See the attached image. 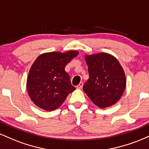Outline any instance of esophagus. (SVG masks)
I'll list each match as a JSON object with an SVG mask.
<instances>
[{
	"label": "esophagus",
	"mask_w": 149,
	"mask_h": 149,
	"mask_svg": "<svg viewBox=\"0 0 149 149\" xmlns=\"http://www.w3.org/2000/svg\"><path fill=\"white\" fill-rule=\"evenodd\" d=\"M83 83H82V82H80L79 84L77 85L76 88H77V89H81L82 88H83Z\"/></svg>",
	"instance_id": "esophagus-1"
}]
</instances>
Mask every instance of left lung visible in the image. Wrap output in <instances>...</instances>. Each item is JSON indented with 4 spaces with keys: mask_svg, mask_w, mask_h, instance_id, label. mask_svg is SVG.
Instances as JSON below:
<instances>
[{
    "mask_svg": "<svg viewBox=\"0 0 149 149\" xmlns=\"http://www.w3.org/2000/svg\"><path fill=\"white\" fill-rule=\"evenodd\" d=\"M89 79L83 91L95 105L104 109L115 104L126 87L124 70L118 59L109 53L85 54Z\"/></svg>",
    "mask_w": 149,
    "mask_h": 149,
    "instance_id": "left-lung-1",
    "label": "left lung"
}]
</instances>
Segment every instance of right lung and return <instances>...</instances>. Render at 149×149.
<instances>
[{
    "label": "right lung",
    "mask_w": 149,
    "mask_h": 149,
    "mask_svg": "<svg viewBox=\"0 0 149 149\" xmlns=\"http://www.w3.org/2000/svg\"><path fill=\"white\" fill-rule=\"evenodd\" d=\"M78 53L76 50L46 52L36 58L29 72L26 89L38 107L45 111L55 110L76 90L64 69Z\"/></svg>",
    "instance_id": "add662e5"
}]
</instances>
